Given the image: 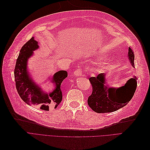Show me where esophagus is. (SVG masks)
I'll list each match as a JSON object with an SVG mask.
<instances>
[{"mask_svg":"<svg viewBox=\"0 0 150 150\" xmlns=\"http://www.w3.org/2000/svg\"><path fill=\"white\" fill-rule=\"evenodd\" d=\"M74 75L76 76H81V74H82V69H76L74 72Z\"/></svg>","mask_w":150,"mask_h":150,"instance_id":"34e87169","label":"esophagus"}]
</instances>
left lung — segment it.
<instances>
[{"label": "left lung", "mask_w": 150, "mask_h": 150, "mask_svg": "<svg viewBox=\"0 0 150 150\" xmlns=\"http://www.w3.org/2000/svg\"><path fill=\"white\" fill-rule=\"evenodd\" d=\"M128 57L131 64L134 67V54L129 47ZM136 76L129 79L125 86L118 89L109 88L105 86V75L101 73L96 77L89 79L92 85L93 92L88 97V104L92 110L98 113L111 112L124 107L133 98L137 87ZM121 94L118 95L117 93Z\"/></svg>", "instance_id": "1"}]
</instances>
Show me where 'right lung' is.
Returning a JSON list of instances; mask_svg holds the SVG:
<instances>
[{"label": "right lung", "mask_w": 150, "mask_h": 150, "mask_svg": "<svg viewBox=\"0 0 150 150\" xmlns=\"http://www.w3.org/2000/svg\"><path fill=\"white\" fill-rule=\"evenodd\" d=\"M38 47V42L32 38L21 48L14 69L16 86L18 94L26 104L49 111L50 106H55L56 108L62 101L61 84L67 77V72L59 71L54 75L52 82L55 83L56 87L52 93L47 94L42 91L30 78L27 72L28 58Z\"/></svg>", "instance_id": "right-lung-1"}]
</instances>
